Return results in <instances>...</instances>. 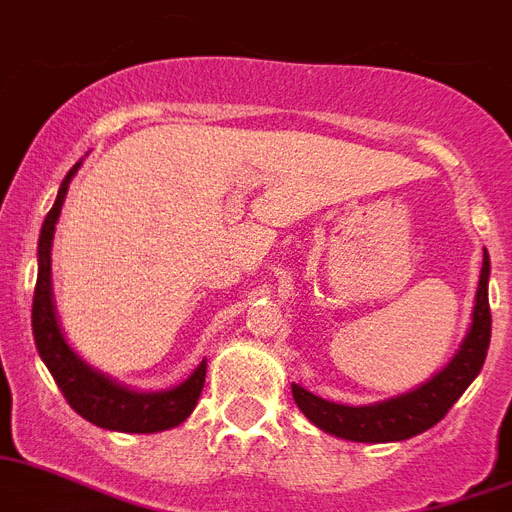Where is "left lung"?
I'll use <instances>...</instances> for the list:
<instances>
[{
  "instance_id": "1",
  "label": "left lung",
  "mask_w": 512,
  "mask_h": 512,
  "mask_svg": "<svg viewBox=\"0 0 512 512\" xmlns=\"http://www.w3.org/2000/svg\"><path fill=\"white\" fill-rule=\"evenodd\" d=\"M489 282V256L484 251L482 274H479V290H476L474 316L471 329L466 334L458 355L448 362V368L440 370L432 381L419 386L417 391L396 396L370 406H344L313 396L300 383H292V396L300 412L331 432L336 438L355 440V443H391V440L414 438L419 432L430 430L448 414L453 404L461 399V393L471 386L484 365L492 336V313L487 298Z\"/></svg>"
}]
</instances>
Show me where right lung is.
I'll return each instance as SVG.
<instances>
[{"mask_svg":"<svg viewBox=\"0 0 512 512\" xmlns=\"http://www.w3.org/2000/svg\"><path fill=\"white\" fill-rule=\"evenodd\" d=\"M80 163L74 165L61 181L59 196L54 207L46 214L38 238V279L36 295H33V339H36L38 355L46 362V368L54 375L56 386L61 388L64 399L69 401L74 412L106 430L119 432H160L168 427L181 425L183 419L194 412L196 401L202 396L204 375H207V362L191 373L189 381L170 391L139 393L113 383L111 378L100 375L90 365L74 355L69 344L61 336L59 323H56L54 300H51V240H54V227L59 220L61 204L67 196L69 181L77 173Z\"/></svg>","mask_w":512,"mask_h":512,"instance_id":"add662e5","label":"right lung"}]
</instances>
